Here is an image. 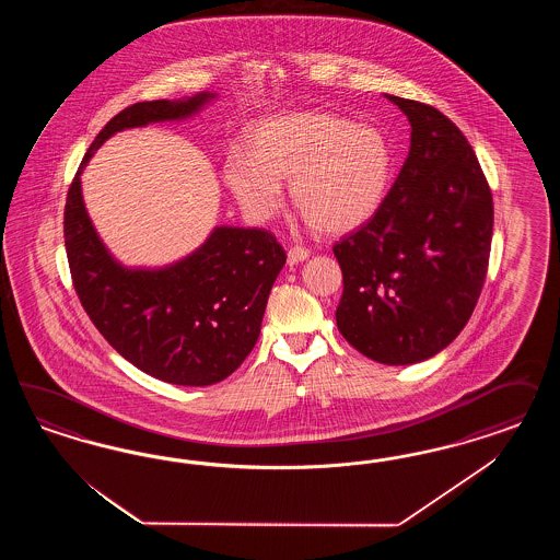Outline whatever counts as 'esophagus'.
I'll return each instance as SVG.
<instances>
[{"mask_svg":"<svg viewBox=\"0 0 560 560\" xmlns=\"http://www.w3.org/2000/svg\"><path fill=\"white\" fill-rule=\"evenodd\" d=\"M310 256V250L305 248V246H291L288 250V262L289 265H298V262H302Z\"/></svg>","mask_w":560,"mask_h":560,"instance_id":"esophagus-1","label":"esophagus"}]
</instances>
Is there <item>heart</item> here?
<instances>
[{
	"label": "heart",
	"mask_w": 560,
	"mask_h": 560,
	"mask_svg": "<svg viewBox=\"0 0 560 560\" xmlns=\"http://www.w3.org/2000/svg\"><path fill=\"white\" fill-rule=\"evenodd\" d=\"M394 153L386 133L332 113H295L265 120L250 136V155L225 160V183L240 205L269 220L291 183L295 209L310 228L345 234L372 220L390 187Z\"/></svg>",
	"instance_id": "heart-1"
}]
</instances>
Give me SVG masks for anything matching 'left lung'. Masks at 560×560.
<instances>
[{
  "label": "left lung",
  "instance_id": "obj_1",
  "mask_svg": "<svg viewBox=\"0 0 560 560\" xmlns=\"http://www.w3.org/2000/svg\"><path fill=\"white\" fill-rule=\"evenodd\" d=\"M412 127L410 152L372 220L332 253L339 332L361 355L408 365L468 324L489 271L492 192L472 145L438 108L388 96Z\"/></svg>",
  "mask_w": 560,
  "mask_h": 560
}]
</instances>
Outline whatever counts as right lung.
Masks as SVG:
<instances>
[{
  "mask_svg": "<svg viewBox=\"0 0 560 560\" xmlns=\"http://www.w3.org/2000/svg\"><path fill=\"white\" fill-rule=\"evenodd\" d=\"M209 94L185 102H136L106 122L68 190L63 237L73 289L85 314L119 355L178 386H211L255 349L272 283L288 255L267 230L218 228L203 246L162 271L117 265L88 220L80 174L120 129L183 119Z\"/></svg>",
  "mask_w": 560,
  "mask_h": 560,
  "instance_id": "add662e5",
  "label": "right lung"
}]
</instances>
